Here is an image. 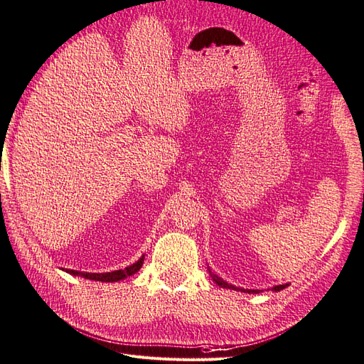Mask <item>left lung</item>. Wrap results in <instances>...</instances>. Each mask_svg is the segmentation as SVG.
<instances>
[{
  "label": "left lung",
  "mask_w": 364,
  "mask_h": 364,
  "mask_svg": "<svg viewBox=\"0 0 364 364\" xmlns=\"http://www.w3.org/2000/svg\"><path fill=\"white\" fill-rule=\"evenodd\" d=\"M208 273H210V277H211V279L216 282V284L219 286V287H223V289H230V290H236V291H244V294H261V291H264V290H258V289H242V287H236V286H233V284H228L227 281H224L223 278L220 277H218L216 273H213L211 270H210V267H208ZM289 284H279V286H273L270 290L272 291H279V290H282V289H286Z\"/></svg>",
  "instance_id": "8db88e82"
}]
</instances>
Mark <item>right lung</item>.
<instances>
[{"label":"right lung","mask_w":364,"mask_h":364,"mask_svg":"<svg viewBox=\"0 0 364 364\" xmlns=\"http://www.w3.org/2000/svg\"><path fill=\"white\" fill-rule=\"evenodd\" d=\"M144 258H145V256H141L139 261L128 265V267H125L123 270H114V272H106V273H87V272H78V270L66 269L65 272L69 273V274H74V277H82L85 279L102 281V282H117V281H122V279L132 277V274L137 273L141 267V264H144Z\"/></svg>","instance_id":"obj_1"}]
</instances>
